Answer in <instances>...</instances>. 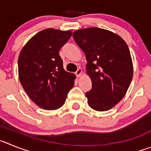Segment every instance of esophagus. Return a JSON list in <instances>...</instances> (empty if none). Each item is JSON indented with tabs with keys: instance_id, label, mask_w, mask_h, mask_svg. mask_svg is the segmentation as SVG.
Wrapping results in <instances>:
<instances>
[{
	"instance_id": "34e87169",
	"label": "esophagus",
	"mask_w": 151,
	"mask_h": 151,
	"mask_svg": "<svg viewBox=\"0 0 151 151\" xmlns=\"http://www.w3.org/2000/svg\"><path fill=\"white\" fill-rule=\"evenodd\" d=\"M82 73H83L82 69L79 68V69H77V71L75 72V74H76V76H77V77H80V76L82 75Z\"/></svg>"
}]
</instances>
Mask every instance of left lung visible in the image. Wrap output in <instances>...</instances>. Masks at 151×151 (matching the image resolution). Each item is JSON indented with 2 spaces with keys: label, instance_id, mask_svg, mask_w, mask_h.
<instances>
[{
  "label": "left lung",
  "instance_id": "left-lung-1",
  "mask_svg": "<svg viewBox=\"0 0 151 151\" xmlns=\"http://www.w3.org/2000/svg\"><path fill=\"white\" fill-rule=\"evenodd\" d=\"M73 38L85 53L92 88L86 93L96 111H106L124 97L133 75L130 52L118 35L98 27L74 31Z\"/></svg>",
  "mask_w": 151,
  "mask_h": 151
}]
</instances>
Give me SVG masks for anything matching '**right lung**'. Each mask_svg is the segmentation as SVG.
<instances>
[{
  "label": "right lung",
  "mask_w": 151,
  "mask_h": 151,
  "mask_svg": "<svg viewBox=\"0 0 151 151\" xmlns=\"http://www.w3.org/2000/svg\"><path fill=\"white\" fill-rule=\"evenodd\" d=\"M71 30L44 29L31 38L18 57V77L32 101L47 110L59 109L73 88L75 75L63 68L59 50L71 38Z\"/></svg>",
  "instance_id": "obj_1"
}]
</instances>
